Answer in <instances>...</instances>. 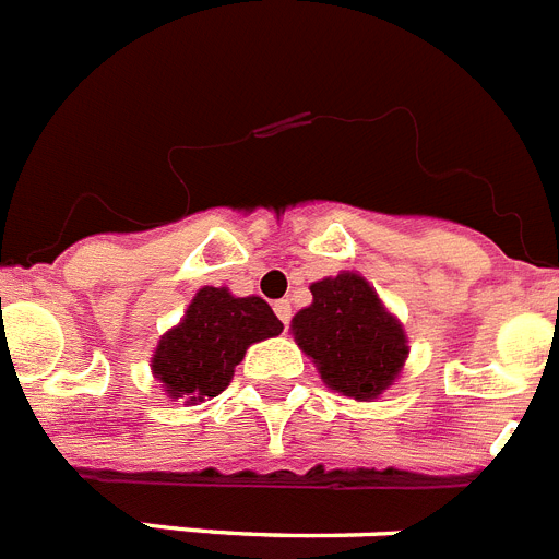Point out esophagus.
Listing matches in <instances>:
<instances>
[{"label": "esophagus", "mask_w": 559, "mask_h": 559, "mask_svg": "<svg viewBox=\"0 0 559 559\" xmlns=\"http://www.w3.org/2000/svg\"><path fill=\"white\" fill-rule=\"evenodd\" d=\"M275 316L281 319V324H289V319H293V307H289V301H275Z\"/></svg>", "instance_id": "34e87169"}]
</instances>
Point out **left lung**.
Instances as JSON below:
<instances>
[{
    "instance_id": "left-lung-1",
    "label": "left lung",
    "mask_w": 559,
    "mask_h": 559,
    "mask_svg": "<svg viewBox=\"0 0 559 559\" xmlns=\"http://www.w3.org/2000/svg\"><path fill=\"white\" fill-rule=\"evenodd\" d=\"M310 293V307L295 312L293 335L326 388L358 402L384 393L407 358L402 324L356 272L316 281Z\"/></svg>"
}]
</instances>
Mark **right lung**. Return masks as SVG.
Segmentation results:
<instances>
[{"label": "right lung", "mask_w": 559, "mask_h": 559, "mask_svg": "<svg viewBox=\"0 0 559 559\" xmlns=\"http://www.w3.org/2000/svg\"><path fill=\"white\" fill-rule=\"evenodd\" d=\"M281 330L284 324L264 298H235L226 287H203L194 293L183 321L157 342L152 373L169 399L198 405L233 382L249 344L272 338Z\"/></svg>", "instance_id": "1"}]
</instances>
